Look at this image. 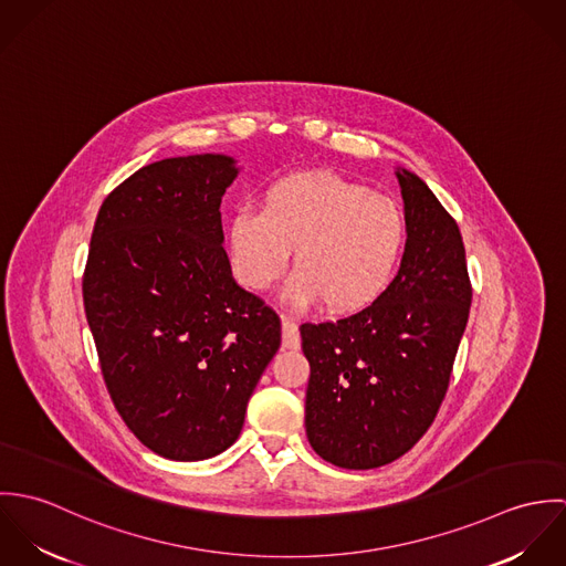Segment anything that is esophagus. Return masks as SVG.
I'll list each match as a JSON object with an SVG mask.
<instances>
[{"instance_id":"obj_1","label":"esophagus","mask_w":566,"mask_h":566,"mask_svg":"<svg viewBox=\"0 0 566 566\" xmlns=\"http://www.w3.org/2000/svg\"><path fill=\"white\" fill-rule=\"evenodd\" d=\"M281 326H283V346L285 348H298L301 346V333H298V324L294 323V318L290 316H281Z\"/></svg>"}]
</instances>
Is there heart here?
Returning a JSON list of instances; mask_svg holds the SVG:
<instances>
[{
    "instance_id": "heart-1",
    "label": "heart",
    "mask_w": 566,
    "mask_h": 566,
    "mask_svg": "<svg viewBox=\"0 0 566 566\" xmlns=\"http://www.w3.org/2000/svg\"><path fill=\"white\" fill-rule=\"evenodd\" d=\"M403 245V211L392 198L328 171L276 180L261 211L240 209L229 222L231 263L243 287H272L294 248L285 298L323 301L335 314L370 305L390 283Z\"/></svg>"
}]
</instances>
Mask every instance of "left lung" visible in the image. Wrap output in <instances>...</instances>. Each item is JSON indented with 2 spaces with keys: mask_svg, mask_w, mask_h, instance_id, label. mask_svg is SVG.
Listing matches in <instances>:
<instances>
[{
  "mask_svg": "<svg viewBox=\"0 0 566 566\" xmlns=\"http://www.w3.org/2000/svg\"><path fill=\"white\" fill-rule=\"evenodd\" d=\"M405 205L395 281L361 312L303 324L310 361L305 427L314 451L366 471L405 455L447 395L471 310L467 252L455 220L413 171H397Z\"/></svg>",
  "mask_w": 566,
  "mask_h": 566,
  "instance_id": "1",
  "label": "left lung"
}]
</instances>
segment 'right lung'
Instances as JSON below:
<instances>
[{"label":"right lung","mask_w":566,"mask_h":566,"mask_svg":"<svg viewBox=\"0 0 566 566\" xmlns=\"http://www.w3.org/2000/svg\"><path fill=\"white\" fill-rule=\"evenodd\" d=\"M235 159L150 163L99 207L82 276L104 384L155 453L198 462L240 436L245 405L281 346L279 316L242 290L222 233Z\"/></svg>","instance_id":"add662e5"}]
</instances>
